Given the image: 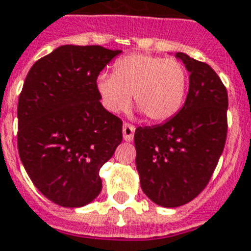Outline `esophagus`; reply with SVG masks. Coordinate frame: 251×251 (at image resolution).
I'll list each match as a JSON object with an SVG mask.
<instances>
[{
    "mask_svg": "<svg viewBox=\"0 0 251 251\" xmlns=\"http://www.w3.org/2000/svg\"><path fill=\"white\" fill-rule=\"evenodd\" d=\"M134 132H135V127L129 123H124L123 124V138L124 141L131 142L134 139Z\"/></svg>",
    "mask_w": 251,
    "mask_h": 251,
    "instance_id": "obj_1",
    "label": "esophagus"
}]
</instances>
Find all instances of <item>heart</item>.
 Instances as JSON below:
<instances>
[{"instance_id": "1", "label": "heart", "mask_w": 251, "mask_h": 251, "mask_svg": "<svg viewBox=\"0 0 251 251\" xmlns=\"http://www.w3.org/2000/svg\"><path fill=\"white\" fill-rule=\"evenodd\" d=\"M187 90V72L179 61L145 53L119 58L113 75L97 79V91L106 110L128 109L134 94L136 106L150 122H165L180 110Z\"/></svg>"}]
</instances>
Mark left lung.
<instances>
[{
    "label": "left lung",
    "instance_id": "1",
    "mask_svg": "<svg viewBox=\"0 0 251 251\" xmlns=\"http://www.w3.org/2000/svg\"><path fill=\"white\" fill-rule=\"evenodd\" d=\"M175 56L190 72L186 102L164 124L138 127L134 135L141 187L164 208L193 201L208 186L227 139L226 86L206 63Z\"/></svg>",
    "mask_w": 251,
    "mask_h": 251
}]
</instances>
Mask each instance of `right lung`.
<instances>
[{"label":"right lung","mask_w":251,"mask_h":251,"mask_svg":"<svg viewBox=\"0 0 251 251\" xmlns=\"http://www.w3.org/2000/svg\"><path fill=\"white\" fill-rule=\"evenodd\" d=\"M122 50L64 45L36 61L17 103V149L48 200L80 208L102 190L100 169L122 143L123 122L100 102L97 77Z\"/></svg>","instance_id":"obj_1"}]
</instances>
